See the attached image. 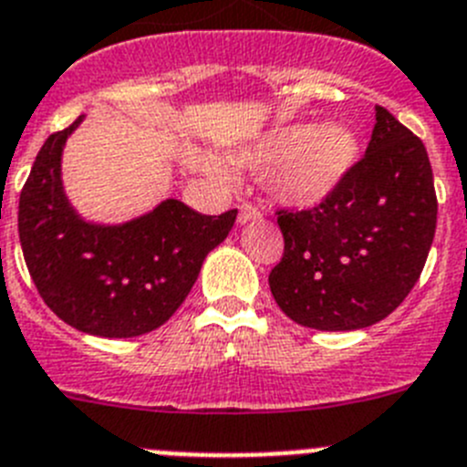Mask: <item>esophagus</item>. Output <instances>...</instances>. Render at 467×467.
<instances>
[{
	"label": "esophagus",
	"mask_w": 467,
	"mask_h": 467,
	"mask_svg": "<svg viewBox=\"0 0 467 467\" xmlns=\"http://www.w3.org/2000/svg\"><path fill=\"white\" fill-rule=\"evenodd\" d=\"M253 220H259L257 205H253V203L238 205V222H241V224H245V222H253Z\"/></svg>",
	"instance_id": "34e87169"
}]
</instances>
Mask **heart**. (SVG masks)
Segmentation results:
<instances>
[{"mask_svg":"<svg viewBox=\"0 0 467 467\" xmlns=\"http://www.w3.org/2000/svg\"><path fill=\"white\" fill-rule=\"evenodd\" d=\"M360 142L346 126L295 123L259 140L241 154V163L266 168V187L280 203L295 208H313L341 187L358 163ZM213 175L226 177L229 168L217 159H208Z\"/></svg>","mask_w":467,"mask_h":467,"instance_id":"heart-1","label":"heart"}]
</instances>
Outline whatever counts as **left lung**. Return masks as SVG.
Listing matches in <instances>:
<instances>
[{"instance_id": "1", "label": "left lung", "mask_w": 467, "mask_h": 467, "mask_svg": "<svg viewBox=\"0 0 467 467\" xmlns=\"http://www.w3.org/2000/svg\"><path fill=\"white\" fill-rule=\"evenodd\" d=\"M285 250L269 274L275 304L323 332L369 327L395 311L426 266L437 224L428 151L377 105L367 151L308 210H278Z\"/></svg>"}]
</instances>
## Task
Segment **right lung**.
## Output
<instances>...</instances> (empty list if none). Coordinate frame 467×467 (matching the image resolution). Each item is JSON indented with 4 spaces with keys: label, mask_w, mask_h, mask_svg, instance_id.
Masks as SVG:
<instances>
[{
    "label": "right lung",
    "mask_w": 467,
    "mask_h": 467,
    "mask_svg": "<svg viewBox=\"0 0 467 467\" xmlns=\"http://www.w3.org/2000/svg\"><path fill=\"white\" fill-rule=\"evenodd\" d=\"M81 121L48 135L20 192L23 257L41 299L60 320L107 339L140 337L182 306L238 210L214 217L168 198L126 224L81 220L60 180L63 147Z\"/></svg>",
    "instance_id": "obj_1"
}]
</instances>
